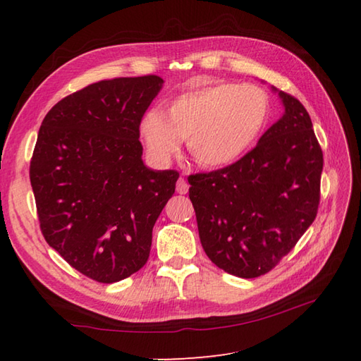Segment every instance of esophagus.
<instances>
[{"label":"esophagus","instance_id":"34e87169","mask_svg":"<svg viewBox=\"0 0 361 361\" xmlns=\"http://www.w3.org/2000/svg\"><path fill=\"white\" fill-rule=\"evenodd\" d=\"M188 190H189L188 181L185 180V176H180L178 181H176V192H178V194H186Z\"/></svg>","mask_w":361,"mask_h":361}]
</instances>
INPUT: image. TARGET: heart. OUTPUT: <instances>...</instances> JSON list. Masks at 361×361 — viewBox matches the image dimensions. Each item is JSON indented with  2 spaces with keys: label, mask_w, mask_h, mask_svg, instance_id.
Instances as JSON below:
<instances>
[{
  "label": "heart",
  "mask_w": 361,
  "mask_h": 361,
  "mask_svg": "<svg viewBox=\"0 0 361 361\" xmlns=\"http://www.w3.org/2000/svg\"><path fill=\"white\" fill-rule=\"evenodd\" d=\"M270 114V97L262 88L206 83L173 97L167 113L145 111L140 136L155 163H169L188 137L190 157L203 167L217 169L235 163L255 147Z\"/></svg>",
  "instance_id": "obj_1"
}]
</instances>
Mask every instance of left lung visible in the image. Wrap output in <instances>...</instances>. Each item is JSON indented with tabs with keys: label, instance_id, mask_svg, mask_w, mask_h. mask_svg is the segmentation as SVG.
I'll return each mask as SVG.
<instances>
[{
	"label": "left lung",
	"instance_id": "8db88e82",
	"mask_svg": "<svg viewBox=\"0 0 361 361\" xmlns=\"http://www.w3.org/2000/svg\"><path fill=\"white\" fill-rule=\"evenodd\" d=\"M282 116L237 163L190 175L202 247L237 278L268 273L317 217L323 152L298 99L271 87Z\"/></svg>",
	"mask_w": 361,
	"mask_h": 361
}]
</instances>
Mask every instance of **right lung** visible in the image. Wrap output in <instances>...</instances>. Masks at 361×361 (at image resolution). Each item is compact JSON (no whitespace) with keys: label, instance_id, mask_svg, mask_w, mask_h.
I'll return each instance as SVG.
<instances>
[{"label":"right lung","instance_id":"add662e5","mask_svg":"<svg viewBox=\"0 0 361 361\" xmlns=\"http://www.w3.org/2000/svg\"><path fill=\"white\" fill-rule=\"evenodd\" d=\"M158 75L91 83L46 114L30 186L46 242L97 282L128 278L147 262L152 229L175 192L176 171L142 161L140 122L163 88Z\"/></svg>","mask_w":361,"mask_h":361}]
</instances>
